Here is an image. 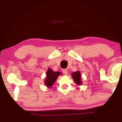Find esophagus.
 Returning <instances> with one entry per match:
<instances>
[{"label": "esophagus", "mask_w": 122, "mask_h": 122, "mask_svg": "<svg viewBox=\"0 0 122 122\" xmlns=\"http://www.w3.org/2000/svg\"><path fill=\"white\" fill-rule=\"evenodd\" d=\"M62 72L65 75H67L68 74V70L67 69H64L62 70Z\"/></svg>", "instance_id": "34e87169"}]
</instances>
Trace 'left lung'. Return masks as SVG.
<instances>
[{
    "label": "left lung",
    "instance_id": "obj_1",
    "mask_svg": "<svg viewBox=\"0 0 122 122\" xmlns=\"http://www.w3.org/2000/svg\"><path fill=\"white\" fill-rule=\"evenodd\" d=\"M72 79L74 82L77 84V85H82V80L81 79V73L79 71H77L76 72H73L71 74Z\"/></svg>",
    "mask_w": 122,
    "mask_h": 122
}]
</instances>
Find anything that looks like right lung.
Instances as JSON below:
<instances>
[{"label": "right lung", "instance_id": "add662e5", "mask_svg": "<svg viewBox=\"0 0 122 122\" xmlns=\"http://www.w3.org/2000/svg\"><path fill=\"white\" fill-rule=\"evenodd\" d=\"M62 75V73L59 71H53L51 68L48 67L46 72V77L45 80V85L48 87H51L57 79L58 76Z\"/></svg>", "mask_w": 122, "mask_h": 122}]
</instances>
